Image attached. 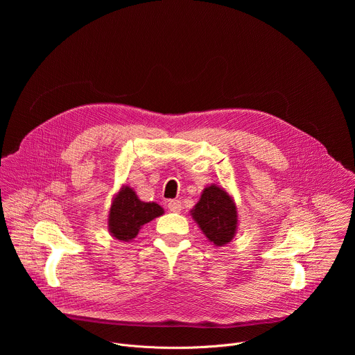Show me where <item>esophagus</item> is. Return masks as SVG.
I'll list each match as a JSON object with an SVG mask.
<instances>
[{"label":"esophagus","instance_id":"esophagus-1","mask_svg":"<svg viewBox=\"0 0 355 355\" xmlns=\"http://www.w3.org/2000/svg\"><path fill=\"white\" fill-rule=\"evenodd\" d=\"M167 208H168L171 212H180V211L182 209V205H181V202H180L178 199H171V200H168Z\"/></svg>","mask_w":355,"mask_h":355}]
</instances>
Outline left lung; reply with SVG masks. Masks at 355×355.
<instances>
[{"instance_id": "obj_1", "label": "left lung", "mask_w": 355, "mask_h": 355, "mask_svg": "<svg viewBox=\"0 0 355 355\" xmlns=\"http://www.w3.org/2000/svg\"><path fill=\"white\" fill-rule=\"evenodd\" d=\"M191 216L218 247L229 244L237 232L239 216L233 196L216 184L204 188L198 204L191 209Z\"/></svg>"}]
</instances>
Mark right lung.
Segmentation results:
<instances>
[{
    "label": "right lung",
    "instance_id": "add662e5",
    "mask_svg": "<svg viewBox=\"0 0 355 355\" xmlns=\"http://www.w3.org/2000/svg\"><path fill=\"white\" fill-rule=\"evenodd\" d=\"M163 214L164 209L156 202H143L130 187L122 185L112 198L108 215V230L111 236L119 241H132L141 226Z\"/></svg>",
    "mask_w": 355,
    "mask_h": 355
}]
</instances>
